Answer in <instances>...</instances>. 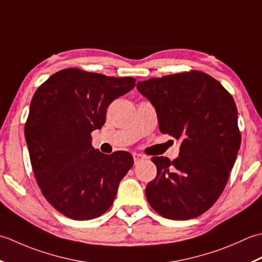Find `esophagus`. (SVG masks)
I'll use <instances>...</instances> for the list:
<instances>
[{
  "label": "esophagus",
  "instance_id": "obj_1",
  "mask_svg": "<svg viewBox=\"0 0 262 262\" xmlns=\"http://www.w3.org/2000/svg\"><path fill=\"white\" fill-rule=\"evenodd\" d=\"M132 156H133V159H135V164H138L139 162L142 161V159H145V156H143V155H141V154L135 152L132 155Z\"/></svg>",
  "mask_w": 262,
  "mask_h": 262
}]
</instances>
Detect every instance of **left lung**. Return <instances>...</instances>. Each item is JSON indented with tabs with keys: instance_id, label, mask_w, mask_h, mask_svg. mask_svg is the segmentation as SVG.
Listing matches in <instances>:
<instances>
[{
	"instance_id": "1",
	"label": "left lung",
	"mask_w": 262,
	"mask_h": 262,
	"mask_svg": "<svg viewBox=\"0 0 262 262\" xmlns=\"http://www.w3.org/2000/svg\"><path fill=\"white\" fill-rule=\"evenodd\" d=\"M137 88L156 108L161 132L181 139L174 161L151 159L157 175L146 186L149 205L168 220L198 217L221 196L241 146L235 101L196 70L139 81Z\"/></svg>"
}]
</instances>
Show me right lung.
Listing matches in <instances>:
<instances>
[{
  "mask_svg": "<svg viewBox=\"0 0 262 262\" xmlns=\"http://www.w3.org/2000/svg\"><path fill=\"white\" fill-rule=\"evenodd\" d=\"M135 86L132 77L68 68L34 94L25 124L31 167L42 195L64 216L94 220L113 204L133 157L94 149L92 132L104 125L112 101Z\"/></svg>",
  "mask_w": 262,
  "mask_h": 262,
  "instance_id": "right-lung-1",
  "label": "right lung"
}]
</instances>
